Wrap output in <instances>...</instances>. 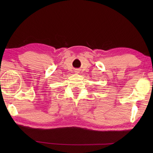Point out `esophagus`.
Listing matches in <instances>:
<instances>
[{
    "label": "esophagus",
    "mask_w": 153,
    "mask_h": 153,
    "mask_svg": "<svg viewBox=\"0 0 153 153\" xmlns=\"http://www.w3.org/2000/svg\"><path fill=\"white\" fill-rule=\"evenodd\" d=\"M76 72H78V71H76Z\"/></svg>",
    "instance_id": "obj_1"
}]
</instances>
